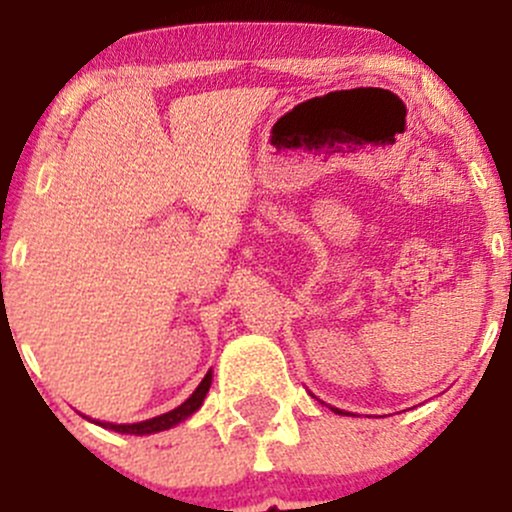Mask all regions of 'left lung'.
<instances>
[{
  "label": "left lung",
  "instance_id": "obj_1",
  "mask_svg": "<svg viewBox=\"0 0 512 512\" xmlns=\"http://www.w3.org/2000/svg\"><path fill=\"white\" fill-rule=\"evenodd\" d=\"M331 410H333V412H338V414H348V412H343V410H336V407H331Z\"/></svg>",
  "mask_w": 512,
  "mask_h": 512
}]
</instances>
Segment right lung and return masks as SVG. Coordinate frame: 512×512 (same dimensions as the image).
<instances>
[{"mask_svg": "<svg viewBox=\"0 0 512 512\" xmlns=\"http://www.w3.org/2000/svg\"><path fill=\"white\" fill-rule=\"evenodd\" d=\"M208 387H211V370L206 373V378L201 380V385L193 390V395L188 397L184 405H179L176 410L166 412V414H159V417L154 419H147V422H137V424H112V422H98L100 427L105 429H112V432H120V434H154V432H164V429H171L176 427L179 422H184V419L191 417L193 412L198 410V407L203 405V397H206Z\"/></svg>", "mask_w": 512, "mask_h": 512, "instance_id": "right-lung-1", "label": "right lung"}]
</instances>
